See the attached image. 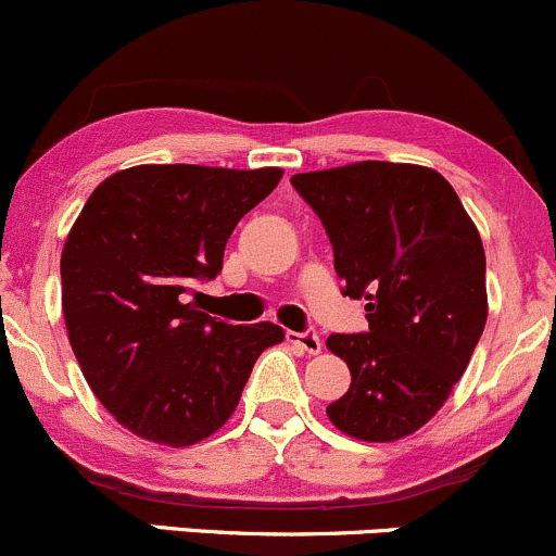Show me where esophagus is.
<instances>
[{
	"instance_id": "obj_1",
	"label": "esophagus",
	"mask_w": 556,
	"mask_h": 556,
	"mask_svg": "<svg viewBox=\"0 0 556 556\" xmlns=\"http://www.w3.org/2000/svg\"><path fill=\"white\" fill-rule=\"evenodd\" d=\"M288 341L293 343V346L301 349V352L306 354H319L323 352V341H319L317 332L306 330V332H288Z\"/></svg>"
}]
</instances>
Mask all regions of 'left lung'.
Segmentation results:
<instances>
[{"label": "left lung", "mask_w": 556, "mask_h": 556, "mask_svg": "<svg viewBox=\"0 0 556 556\" xmlns=\"http://www.w3.org/2000/svg\"><path fill=\"white\" fill-rule=\"evenodd\" d=\"M323 220L343 295L365 298L370 330L330 336L352 386L327 418L362 442H396L440 413L488 323L484 248L440 173L352 162L290 178Z\"/></svg>", "instance_id": "1"}]
</instances>
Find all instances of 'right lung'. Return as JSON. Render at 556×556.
I'll return each instance as SVG.
<instances>
[{
    "label": "right lung",
    "mask_w": 556,
    "mask_h": 556,
    "mask_svg": "<svg viewBox=\"0 0 556 556\" xmlns=\"http://www.w3.org/2000/svg\"><path fill=\"white\" fill-rule=\"evenodd\" d=\"M279 180L282 167L136 165L109 175L74 220L61 253L68 343L92 394L140 440H207L255 359L285 341L274 323L226 325L186 303Z\"/></svg>",
    "instance_id": "obj_1"
}]
</instances>
